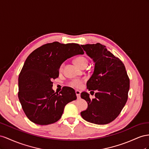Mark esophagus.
Instances as JSON below:
<instances>
[{
  "label": "esophagus",
  "mask_w": 149,
  "mask_h": 149,
  "mask_svg": "<svg viewBox=\"0 0 149 149\" xmlns=\"http://www.w3.org/2000/svg\"><path fill=\"white\" fill-rule=\"evenodd\" d=\"M75 93H76V95H77V99H79L80 97V92L79 91H76Z\"/></svg>",
  "instance_id": "esophagus-1"
}]
</instances>
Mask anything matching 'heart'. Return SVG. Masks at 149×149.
Instances as JSON below:
<instances>
[{"label":"heart","mask_w":149,"mask_h":149,"mask_svg":"<svg viewBox=\"0 0 149 149\" xmlns=\"http://www.w3.org/2000/svg\"><path fill=\"white\" fill-rule=\"evenodd\" d=\"M75 63L79 67L82 68L85 66H87L88 64V60L87 58L84 57H79L75 59ZM63 64H62L60 67V70H62L63 69ZM84 82V80L82 79H74L70 82V85L72 87L79 88L82 86V84Z\"/></svg>","instance_id":"heart-1"}]
</instances>
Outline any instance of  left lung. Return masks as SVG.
<instances>
[{
	"mask_svg": "<svg viewBox=\"0 0 149 149\" xmlns=\"http://www.w3.org/2000/svg\"><path fill=\"white\" fill-rule=\"evenodd\" d=\"M81 46L95 62L94 70L87 82V87L88 91L97 92L93 99L87 92L81 93L80 97L87 101L88 107L80 114L88 122L107 124L118 117L127 102L129 78L123 62L105 45L97 43Z\"/></svg>",
	"mask_w": 149,
	"mask_h": 149,
	"instance_id": "1",
	"label": "left lung"
}]
</instances>
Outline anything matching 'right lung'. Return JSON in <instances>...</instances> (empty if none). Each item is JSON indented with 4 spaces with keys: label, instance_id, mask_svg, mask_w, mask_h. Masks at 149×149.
Segmentation results:
<instances>
[{
    "label": "right lung",
    "instance_id": "right-lung-1",
    "mask_svg": "<svg viewBox=\"0 0 149 149\" xmlns=\"http://www.w3.org/2000/svg\"><path fill=\"white\" fill-rule=\"evenodd\" d=\"M78 44H46L25 60L19 76L18 97L24 113L36 124L45 125L60 119L65 106L76 100L73 88L63 87L58 93L51 81L58 77L62 63L76 55L84 54Z\"/></svg>",
    "mask_w": 149,
    "mask_h": 149
}]
</instances>
